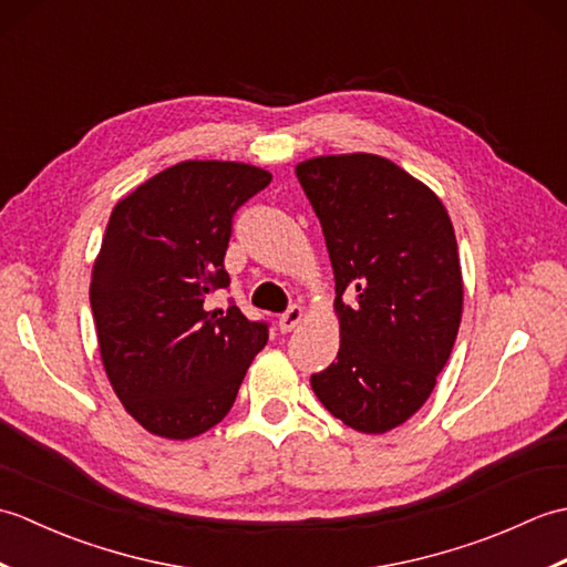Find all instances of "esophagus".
<instances>
[{
	"instance_id": "esophagus-1",
	"label": "esophagus",
	"mask_w": 567,
	"mask_h": 567,
	"mask_svg": "<svg viewBox=\"0 0 567 567\" xmlns=\"http://www.w3.org/2000/svg\"><path fill=\"white\" fill-rule=\"evenodd\" d=\"M302 317H305L302 307H299V305H292L290 309L282 311L280 319H277V327H280V331H282V333H290V331L297 327V323L302 321Z\"/></svg>"
}]
</instances>
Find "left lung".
<instances>
[{"mask_svg":"<svg viewBox=\"0 0 567 567\" xmlns=\"http://www.w3.org/2000/svg\"><path fill=\"white\" fill-rule=\"evenodd\" d=\"M336 277L341 348L311 390L346 426L384 433L419 412L449 360L463 277L449 212L370 153L297 165Z\"/></svg>","mask_w":567,"mask_h":567,"instance_id":"left-lung-1","label":"left lung"}]
</instances>
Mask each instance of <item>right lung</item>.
I'll use <instances>...</instances> for the list:
<instances>
[{"mask_svg": "<svg viewBox=\"0 0 567 567\" xmlns=\"http://www.w3.org/2000/svg\"><path fill=\"white\" fill-rule=\"evenodd\" d=\"M246 163L185 161L116 204L94 262L90 305L106 375L126 412L155 436L185 441L234 406L270 323L250 321L224 268L234 216L270 185Z\"/></svg>", "mask_w": 567, "mask_h": 567, "instance_id": "right-lung-1", "label": "right lung"}]
</instances>
